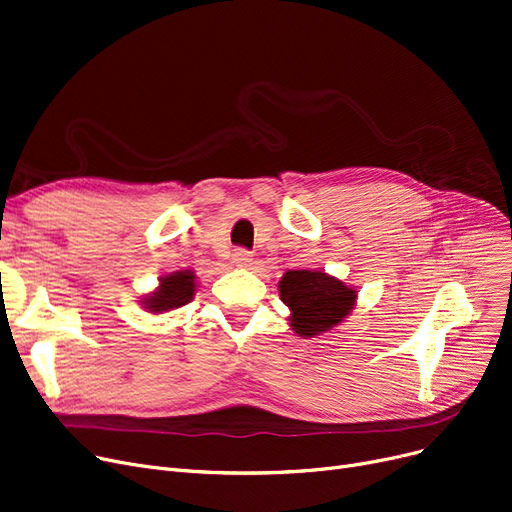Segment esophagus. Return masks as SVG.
I'll return each instance as SVG.
<instances>
[{
    "instance_id": "obj_1",
    "label": "esophagus",
    "mask_w": 512,
    "mask_h": 512,
    "mask_svg": "<svg viewBox=\"0 0 512 512\" xmlns=\"http://www.w3.org/2000/svg\"><path fill=\"white\" fill-rule=\"evenodd\" d=\"M232 263L238 265V268H249V265L253 263V255L249 251H244V249H234Z\"/></svg>"
}]
</instances>
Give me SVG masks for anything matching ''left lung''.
I'll return each instance as SVG.
<instances>
[{"label": "left lung", "instance_id": "8db88e82", "mask_svg": "<svg viewBox=\"0 0 512 512\" xmlns=\"http://www.w3.org/2000/svg\"><path fill=\"white\" fill-rule=\"evenodd\" d=\"M282 303L291 309L293 330L299 337H318L335 330L358 299V291L335 276L318 270H291L278 282Z\"/></svg>", "mask_w": 512, "mask_h": 512}]
</instances>
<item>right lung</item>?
Segmentation results:
<instances>
[{"instance_id": "1", "label": "right lung", "mask_w": 512, "mask_h": 512, "mask_svg": "<svg viewBox=\"0 0 512 512\" xmlns=\"http://www.w3.org/2000/svg\"><path fill=\"white\" fill-rule=\"evenodd\" d=\"M196 276L192 270L171 272L161 278L159 286L148 293L140 303L150 314H165V311L177 309L194 299Z\"/></svg>"}]
</instances>
